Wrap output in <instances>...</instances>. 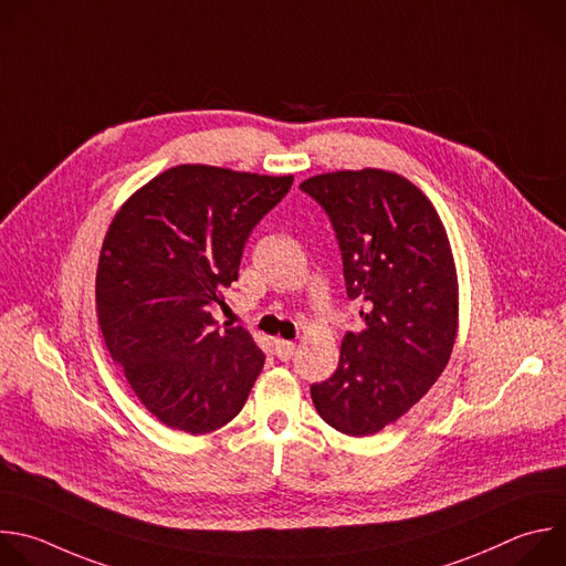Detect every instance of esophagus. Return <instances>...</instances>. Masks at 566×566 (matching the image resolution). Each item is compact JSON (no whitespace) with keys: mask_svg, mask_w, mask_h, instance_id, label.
<instances>
[{"mask_svg":"<svg viewBox=\"0 0 566 566\" xmlns=\"http://www.w3.org/2000/svg\"><path fill=\"white\" fill-rule=\"evenodd\" d=\"M294 350H296V346L292 342H283V338H276L274 342V353L281 361H290L294 357Z\"/></svg>","mask_w":566,"mask_h":566,"instance_id":"esophagus-1","label":"esophagus"}]
</instances>
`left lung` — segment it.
<instances>
[{"label": "left lung", "instance_id": "8db88e82", "mask_svg": "<svg viewBox=\"0 0 566 566\" xmlns=\"http://www.w3.org/2000/svg\"><path fill=\"white\" fill-rule=\"evenodd\" d=\"M327 213L348 298L364 301L334 375L310 386L314 408L344 434H375L443 373L458 334V274L443 224L406 178L336 171L301 182Z\"/></svg>", "mask_w": 566, "mask_h": 566}]
</instances>
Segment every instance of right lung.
<instances>
[{"label":"right lung","mask_w":566,"mask_h":566,"mask_svg":"<svg viewBox=\"0 0 566 566\" xmlns=\"http://www.w3.org/2000/svg\"><path fill=\"white\" fill-rule=\"evenodd\" d=\"M292 180L180 165L113 218L97 263V321L111 359L165 426L205 434L245 406L265 355L243 325L220 329L211 310L224 305L250 234Z\"/></svg>","instance_id":"1"}]
</instances>
